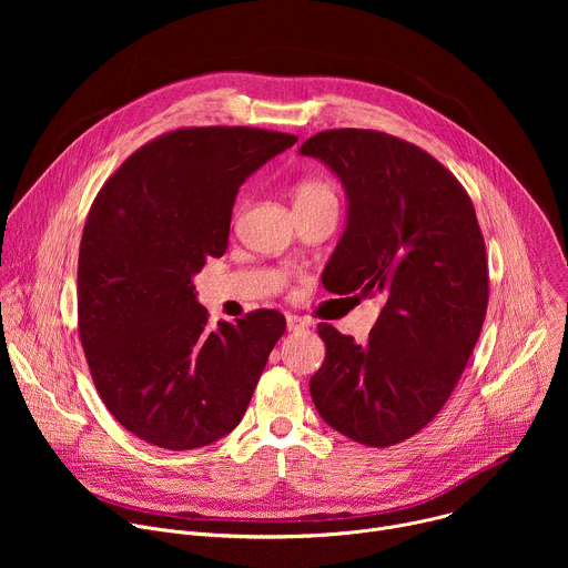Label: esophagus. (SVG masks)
<instances>
[{"mask_svg":"<svg viewBox=\"0 0 568 568\" xmlns=\"http://www.w3.org/2000/svg\"><path fill=\"white\" fill-rule=\"evenodd\" d=\"M307 328V321L305 318H301V316H296V314H290L287 316V331L290 333H303Z\"/></svg>","mask_w":568,"mask_h":568,"instance_id":"1","label":"esophagus"}]
</instances>
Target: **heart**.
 Listing matches in <instances>:
<instances>
[{"label":"heart","instance_id":"b5f03b06","mask_svg":"<svg viewBox=\"0 0 568 568\" xmlns=\"http://www.w3.org/2000/svg\"><path fill=\"white\" fill-rule=\"evenodd\" d=\"M296 204L298 202H314V200H337V191L326 180H303L294 189Z\"/></svg>","mask_w":568,"mask_h":568}]
</instances>
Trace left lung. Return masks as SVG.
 I'll return each mask as SVG.
<instances>
[{
	"label": "left lung",
	"instance_id": "1",
	"mask_svg": "<svg viewBox=\"0 0 568 568\" xmlns=\"http://www.w3.org/2000/svg\"><path fill=\"white\" fill-rule=\"evenodd\" d=\"M316 156L348 193V224L323 285L384 303L364 346L321 323L310 379L318 416L368 447L425 429L456 388L483 328L488 258L463 184L423 148L377 130H326Z\"/></svg>",
	"mask_w": 568,
	"mask_h": 568
}]
</instances>
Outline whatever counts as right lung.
Listing matches in <instances>:
<instances>
[{
	"label": "right lung",
	"mask_w": 568,
	"mask_h": 568,
	"mask_svg": "<svg viewBox=\"0 0 568 568\" xmlns=\"http://www.w3.org/2000/svg\"><path fill=\"white\" fill-rule=\"evenodd\" d=\"M294 134L209 125L161 134L103 184L78 254V335L108 412L164 449L237 427L274 344L278 310L217 321L193 276L226 252L237 189Z\"/></svg>",
	"instance_id": "obj_1"
}]
</instances>
